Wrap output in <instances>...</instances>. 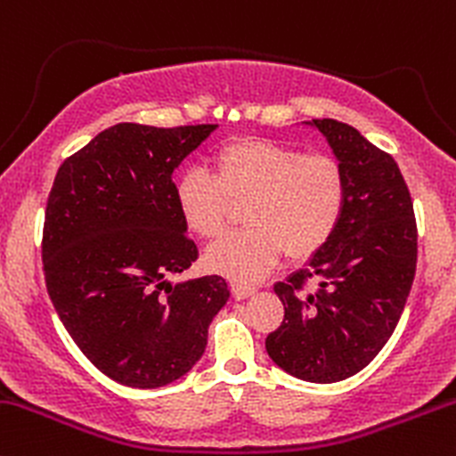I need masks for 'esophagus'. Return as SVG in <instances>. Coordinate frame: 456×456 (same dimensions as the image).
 I'll return each instance as SVG.
<instances>
[{"label": "esophagus", "instance_id": "34e87169", "mask_svg": "<svg viewBox=\"0 0 456 456\" xmlns=\"http://www.w3.org/2000/svg\"><path fill=\"white\" fill-rule=\"evenodd\" d=\"M230 289H232V297L237 298V300H243V298L252 297V294L256 292V288H255V285L239 283V281H232V283H230Z\"/></svg>", "mask_w": 456, "mask_h": 456}]
</instances>
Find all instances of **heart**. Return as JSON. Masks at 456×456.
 <instances>
[{
    "instance_id": "heart-1",
    "label": "heart",
    "mask_w": 456,
    "mask_h": 456,
    "mask_svg": "<svg viewBox=\"0 0 456 456\" xmlns=\"http://www.w3.org/2000/svg\"><path fill=\"white\" fill-rule=\"evenodd\" d=\"M182 222L213 241L228 226L230 204H243L248 228L228 234L206 252L213 270L232 279H256L281 255L303 261L316 255L340 226L346 206L342 164L325 153L261 138L222 144L210 158V175L186 171L175 184Z\"/></svg>"
}]
</instances>
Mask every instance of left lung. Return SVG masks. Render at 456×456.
Returning <instances> with one entry per match:
<instances>
[{"label":"left lung","instance_id":"obj_1","mask_svg":"<svg viewBox=\"0 0 456 456\" xmlns=\"http://www.w3.org/2000/svg\"><path fill=\"white\" fill-rule=\"evenodd\" d=\"M346 175V206L325 248L274 292L285 318L267 355L305 382L331 384L362 370L395 331L417 267V224L400 167L358 129L312 120ZM309 280L317 289L307 295Z\"/></svg>","mask_w":456,"mask_h":456}]
</instances>
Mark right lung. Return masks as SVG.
Masks as SVG:
<instances>
[{
    "label": "right lung",
    "instance_id": "add662e5",
    "mask_svg": "<svg viewBox=\"0 0 456 456\" xmlns=\"http://www.w3.org/2000/svg\"><path fill=\"white\" fill-rule=\"evenodd\" d=\"M217 125L120 123L59 167L45 206V288L78 349L131 388H158L204 355L226 279L173 285L197 259L173 171Z\"/></svg>",
    "mask_w": 456,
    "mask_h": 456
}]
</instances>
